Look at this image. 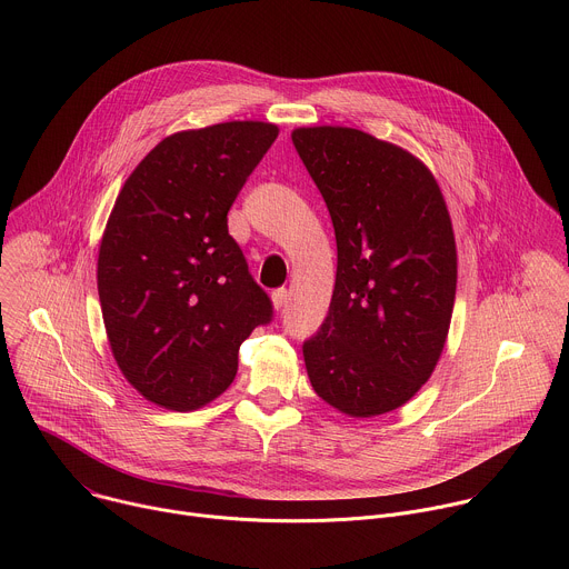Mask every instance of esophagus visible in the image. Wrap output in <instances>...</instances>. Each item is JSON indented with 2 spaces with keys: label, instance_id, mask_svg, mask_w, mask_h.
Masks as SVG:
<instances>
[{
  "label": "esophagus",
  "instance_id": "esophagus-1",
  "mask_svg": "<svg viewBox=\"0 0 569 569\" xmlns=\"http://www.w3.org/2000/svg\"><path fill=\"white\" fill-rule=\"evenodd\" d=\"M288 299H290V292H288L286 288H277V290L272 292V303H274V308H277V310L286 308Z\"/></svg>",
  "mask_w": 569,
  "mask_h": 569
}]
</instances>
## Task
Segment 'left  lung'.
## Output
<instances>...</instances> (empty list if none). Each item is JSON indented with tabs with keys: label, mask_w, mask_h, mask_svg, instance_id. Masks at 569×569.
Segmentation results:
<instances>
[{
	"label": "left lung",
	"mask_w": 569,
	"mask_h": 569,
	"mask_svg": "<svg viewBox=\"0 0 569 569\" xmlns=\"http://www.w3.org/2000/svg\"><path fill=\"white\" fill-rule=\"evenodd\" d=\"M292 143L338 242L329 315L303 342L310 385L347 417L393 412L428 382L450 329L457 246L443 193L410 150L356 128H295Z\"/></svg>",
	"instance_id": "obj_1"
}]
</instances>
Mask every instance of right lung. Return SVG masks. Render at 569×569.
<instances>
[{"label":"right lung","instance_id":"obj_1","mask_svg":"<svg viewBox=\"0 0 569 569\" xmlns=\"http://www.w3.org/2000/svg\"><path fill=\"white\" fill-rule=\"evenodd\" d=\"M277 134L266 121L169 134L117 196L99 248L101 312L121 373L159 408L218 398L240 345L272 317L227 211Z\"/></svg>","mask_w":569,"mask_h":569}]
</instances>
